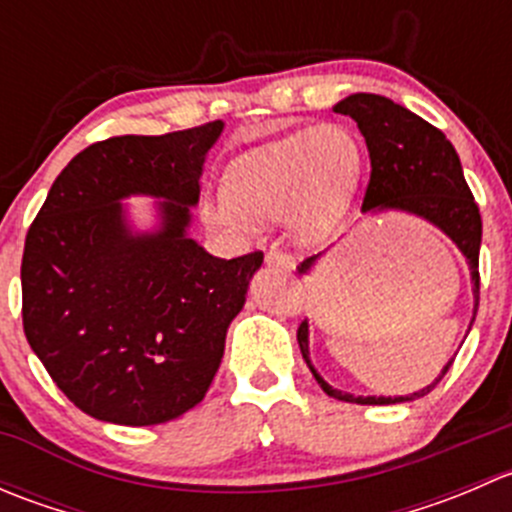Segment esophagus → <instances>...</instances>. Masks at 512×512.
<instances>
[{"instance_id": "esophagus-1", "label": "esophagus", "mask_w": 512, "mask_h": 512, "mask_svg": "<svg viewBox=\"0 0 512 512\" xmlns=\"http://www.w3.org/2000/svg\"><path fill=\"white\" fill-rule=\"evenodd\" d=\"M265 265L267 267H277V270H285V272L294 270L292 255H287V252H282V250H270V252H267V255H265Z\"/></svg>"}]
</instances>
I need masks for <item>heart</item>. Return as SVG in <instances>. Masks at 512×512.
<instances>
[{"mask_svg":"<svg viewBox=\"0 0 512 512\" xmlns=\"http://www.w3.org/2000/svg\"><path fill=\"white\" fill-rule=\"evenodd\" d=\"M364 153L342 123H319L235 158L225 170L223 195L205 203L203 218L227 232L287 215L302 242L334 232L352 205Z\"/></svg>","mask_w":512,"mask_h":512,"instance_id":"1","label":"heart"}]
</instances>
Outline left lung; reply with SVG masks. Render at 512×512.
Listing matches in <instances>:
<instances>
[{
	"mask_svg": "<svg viewBox=\"0 0 512 512\" xmlns=\"http://www.w3.org/2000/svg\"><path fill=\"white\" fill-rule=\"evenodd\" d=\"M334 111L354 118L361 136H364L366 148H369L371 175L361 210L364 213H369V210H404V213L418 215V218L441 227L456 242L458 250L466 255L468 265H471L473 294H476L473 322H476L480 299L478 255L483 223H480L478 205L473 200L471 188H468L466 178H463V168L456 148L451 146V141L436 126H431L421 116H416L409 108L399 106V103H394L386 96H347L334 106ZM314 260L317 257L304 260L299 265V272H307L314 265ZM297 342L309 371H312L317 384L324 389V394L337 401H349V404L384 406L426 396L446 376V371L453 364V359L448 361L443 366L441 376L431 386L411 394V399L409 396H396V399H391V396H352L339 389H332L317 374L312 361H309L307 319L299 324Z\"/></svg>",
	"mask_w": 512,
	"mask_h": 512,
	"instance_id": "obj_1",
	"label": "left lung"
}]
</instances>
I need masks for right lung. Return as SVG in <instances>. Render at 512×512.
<instances>
[{"label":"right lung","instance_id":"obj_1","mask_svg":"<svg viewBox=\"0 0 512 512\" xmlns=\"http://www.w3.org/2000/svg\"><path fill=\"white\" fill-rule=\"evenodd\" d=\"M223 121L165 136H113L71 158L27 232L29 347L98 421L156 426L208 394L225 334L262 252L220 260L185 235L205 153ZM163 197L161 230L133 236L117 203Z\"/></svg>","mask_w":512,"mask_h":512}]
</instances>
